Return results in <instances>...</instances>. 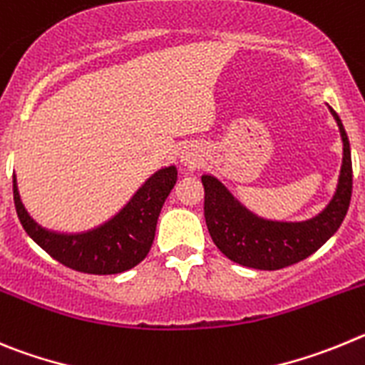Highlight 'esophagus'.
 I'll list each match as a JSON object with an SVG mask.
<instances>
[{
	"instance_id": "1",
	"label": "esophagus",
	"mask_w": 365,
	"mask_h": 365,
	"mask_svg": "<svg viewBox=\"0 0 365 365\" xmlns=\"http://www.w3.org/2000/svg\"><path fill=\"white\" fill-rule=\"evenodd\" d=\"M180 158H182L183 165L196 167V165H198V162H200V154L196 153L195 149H189V147H187V149L182 150V156H180Z\"/></svg>"
}]
</instances>
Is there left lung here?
Instances as JSON below:
<instances>
[{
  "label": "left lung",
  "instance_id": "obj_1",
  "mask_svg": "<svg viewBox=\"0 0 365 365\" xmlns=\"http://www.w3.org/2000/svg\"><path fill=\"white\" fill-rule=\"evenodd\" d=\"M329 110L336 120L344 142L342 169L333 200L314 218L305 222H272L260 218L242 205L220 180L209 175L202 176L207 229L216 247L229 260L264 271L284 269L318 251L342 225L353 190V167L346 129L338 114L331 107Z\"/></svg>",
  "mask_w": 365,
  "mask_h": 365
}]
</instances>
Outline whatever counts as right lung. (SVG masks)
I'll return each mask as SVG.
<instances>
[{"label": "right lung", "mask_w": 365, "mask_h": 365, "mask_svg": "<svg viewBox=\"0 0 365 365\" xmlns=\"http://www.w3.org/2000/svg\"><path fill=\"white\" fill-rule=\"evenodd\" d=\"M175 165L154 173L116 216L87 232H56L41 227L19 198L16 176H12L14 205L23 229L39 247L60 264L87 274H116L133 269L143 260L153 245L160 211L175 187Z\"/></svg>", "instance_id": "1"}]
</instances>
